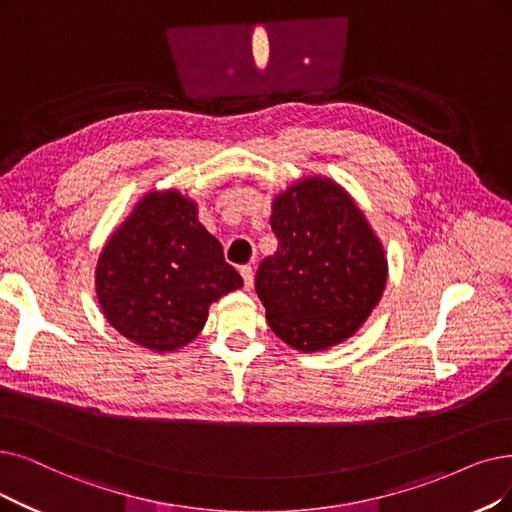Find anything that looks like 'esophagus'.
Segmentation results:
<instances>
[{
  "label": "esophagus",
  "mask_w": 512,
  "mask_h": 512,
  "mask_svg": "<svg viewBox=\"0 0 512 512\" xmlns=\"http://www.w3.org/2000/svg\"><path fill=\"white\" fill-rule=\"evenodd\" d=\"M239 273H241V277H243L245 290H252V288H254V271H252V267H241Z\"/></svg>",
  "instance_id": "esophagus-1"
}]
</instances>
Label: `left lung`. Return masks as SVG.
Here are the masks:
<instances>
[{
	"mask_svg": "<svg viewBox=\"0 0 512 512\" xmlns=\"http://www.w3.org/2000/svg\"><path fill=\"white\" fill-rule=\"evenodd\" d=\"M279 239L256 292L271 330L300 353L349 340L376 309L388 277L380 237L342 185L304 176L273 199Z\"/></svg>",
	"mask_w": 512,
	"mask_h": 512,
	"instance_id": "obj_1",
	"label": "left lung"
}]
</instances>
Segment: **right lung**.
<instances>
[{
    "label": "right lung",
    "mask_w": 512,
    "mask_h": 512,
    "mask_svg": "<svg viewBox=\"0 0 512 512\" xmlns=\"http://www.w3.org/2000/svg\"><path fill=\"white\" fill-rule=\"evenodd\" d=\"M243 279L197 218V201L176 189L142 195L102 248L94 288L100 311L130 342L155 353L187 346L210 304Z\"/></svg>",
    "instance_id": "add662e5"
}]
</instances>
